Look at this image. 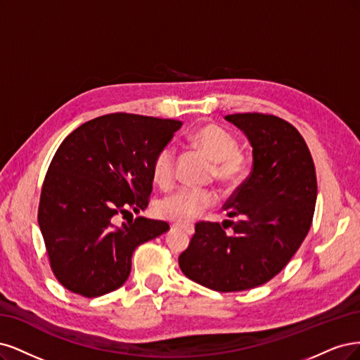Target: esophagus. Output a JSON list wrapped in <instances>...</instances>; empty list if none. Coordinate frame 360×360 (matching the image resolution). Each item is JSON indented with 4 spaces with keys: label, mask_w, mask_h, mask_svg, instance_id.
<instances>
[{
    "label": "esophagus",
    "mask_w": 360,
    "mask_h": 360,
    "mask_svg": "<svg viewBox=\"0 0 360 360\" xmlns=\"http://www.w3.org/2000/svg\"><path fill=\"white\" fill-rule=\"evenodd\" d=\"M173 229H181V230H184V231H187L188 235H191L193 231H194V229H193L191 226H181V224H173Z\"/></svg>",
    "instance_id": "1"
}]
</instances>
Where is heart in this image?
Instances as JSON below:
<instances>
[{"label":"heart","instance_id":"heart-1","mask_svg":"<svg viewBox=\"0 0 360 360\" xmlns=\"http://www.w3.org/2000/svg\"><path fill=\"white\" fill-rule=\"evenodd\" d=\"M187 142L214 161V175L224 184L236 182L245 172V160L238 153L239 142L223 125L206 122L187 134ZM153 175L161 187H167L175 175V153L172 146L161 148L153 161ZM217 197L210 190L179 188L158 202L160 217L178 224H188L210 210Z\"/></svg>","mask_w":360,"mask_h":360}]
</instances>
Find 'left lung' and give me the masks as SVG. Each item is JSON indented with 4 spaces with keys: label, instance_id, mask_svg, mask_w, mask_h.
<instances>
[{
    "label": "left lung",
    "instance_id": "obj_1",
    "mask_svg": "<svg viewBox=\"0 0 360 360\" xmlns=\"http://www.w3.org/2000/svg\"><path fill=\"white\" fill-rule=\"evenodd\" d=\"M247 136L252 170L227 200L231 235L218 223L200 221L179 268L215 292H242L280 274L308 235L317 200L314 161L292 124L263 113L227 115Z\"/></svg>",
    "mask_w": 360,
    "mask_h": 360
}]
</instances>
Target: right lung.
I'll list each match as a JSON object with an SVG mask.
<instances>
[{
  "instance_id": "right-lung-1",
  "label": "right lung",
  "mask_w": 360,
  "mask_h": 360,
  "mask_svg": "<svg viewBox=\"0 0 360 360\" xmlns=\"http://www.w3.org/2000/svg\"><path fill=\"white\" fill-rule=\"evenodd\" d=\"M182 122L133 113H109L68 134L43 182L39 226L51 268L67 290L97 297L130 275L134 250L170 229L139 217L153 191V161Z\"/></svg>"
}]
</instances>
